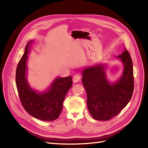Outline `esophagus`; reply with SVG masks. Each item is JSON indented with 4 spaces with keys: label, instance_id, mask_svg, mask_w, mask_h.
I'll use <instances>...</instances> for the list:
<instances>
[{
    "label": "esophagus",
    "instance_id": "1",
    "mask_svg": "<svg viewBox=\"0 0 148 148\" xmlns=\"http://www.w3.org/2000/svg\"><path fill=\"white\" fill-rule=\"evenodd\" d=\"M81 79V76L80 74H75L74 76V77H73V81L74 83H77Z\"/></svg>",
    "mask_w": 148,
    "mask_h": 148
}]
</instances>
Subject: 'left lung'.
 <instances>
[{"label":"left lung","instance_id":"8db88e82","mask_svg":"<svg viewBox=\"0 0 148 148\" xmlns=\"http://www.w3.org/2000/svg\"><path fill=\"white\" fill-rule=\"evenodd\" d=\"M117 56L124 64V72L118 82L109 84L103 65H96L84 69L82 83L87 95V106L92 117L108 121L120 112L130 100L134 92L133 64L126 48Z\"/></svg>","mask_w":148,"mask_h":148}]
</instances>
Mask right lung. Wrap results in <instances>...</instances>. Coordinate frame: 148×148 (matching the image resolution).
Segmentation results:
<instances>
[{"mask_svg": "<svg viewBox=\"0 0 148 148\" xmlns=\"http://www.w3.org/2000/svg\"><path fill=\"white\" fill-rule=\"evenodd\" d=\"M30 44V42L27 45L16 72L19 98L25 110L33 117L42 121L55 120L60 114L65 97L72 86V77L57 78L45 93H39L31 89L26 79V62Z\"/></svg>", "mask_w": 148, "mask_h": 148, "instance_id": "right-lung-1", "label": "right lung"}]
</instances>
